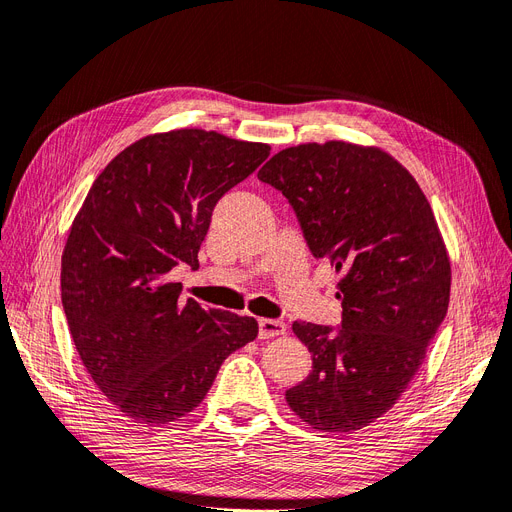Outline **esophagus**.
Wrapping results in <instances>:
<instances>
[{"mask_svg":"<svg viewBox=\"0 0 512 512\" xmlns=\"http://www.w3.org/2000/svg\"><path fill=\"white\" fill-rule=\"evenodd\" d=\"M285 334V323L279 319H260L258 321V336L260 338H275Z\"/></svg>","mask_w":512,"mask_h":512,"instance_id":"1","label":"esophagus"}]
</instances>
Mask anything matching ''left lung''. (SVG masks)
Instances as JSON below:
<instances>
[{
  "instance_id": "1",
  "label": "left lung",
  "mask_w": 512,
  "mask_h": 512,
  "mask_svg": "<svg viewBox=\"0 0 512 512\" xmlns=\"http://www.w3.org/2000/svg\"><path fill=\"white\" fill-rule=\"evenodd\" d=\"M258 178L342 275L340 327L292 325L313 370L285 401L317 431H359L397 403L447 313L452 269L431 203L391 155L342 140L283 149Z\"/></svg>"
}]
</instances>
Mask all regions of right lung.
Returning a JSON list of instances; mask_svg holds the SVG:
<instances>
[{
	"mask_svg": "<svg viewBox=\"0 0 512 512\" xmlns=\"http://www.w3.org/2000/svg\"><path fill=\"white\" fill-rule=\"evenodd\" d=\"M271 147L206 130L140 138L100 172L73 220L60 298L88 374L134 422L168 424L203 401L254 317L203 309L166 275L189 264L218 199Z\"/></svg>",
	"mask_w": 512,
	"mask_h": 512,
	"instance_id": "1",
	"label": "right lung"
}]
</instances>
